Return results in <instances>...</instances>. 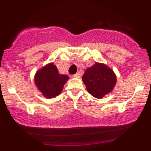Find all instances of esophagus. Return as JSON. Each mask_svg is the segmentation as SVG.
Instances as JSON below:
<instances>
[{"mask_svg": "<svg viewBox=\"0 0 151 151\" xmlns=\"http://www.w3.org/2000/svg\"><path fill=\"white\" fill-rule=\"evenodd\" d=\"M73 77H75V78H80V73H77V74H75L74 75H73Z\"/></svg>", "mask_w": 151, "mask_h": 151, "instance_id": "1", "label": "esophagus"}]
</instances>
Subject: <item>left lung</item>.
<instances>
[{
	"instance_id": "left-lung-1",
	"label": "left lung",
	"mask_w": 151,
	"mask_h": 151,
	"mask_svg": "<svg viewBox=\"0 0 151 151\" xmlns=\"http://www.w3.org/2000/svg\"><path fill=\"white\" fill-rule=\"evenodd\" d=\"M83 81L91 95L101 99L113 90L117 79L110 68L103 63H96L87 68L83 76Z\"/></svg>"
}]
</instances>
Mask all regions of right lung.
<instances>
[{
    "mask_svg": "<svg viewBox=\"0 0 151 151\" xmlns=\"http://www.w3.org/2000/svg\"><path fill=\"white\" fill-rule=\"evenodd\" d=\"M68 80V76L59 74L57 67L53 63H49L39 69L34 77L38 90L48 99L58 96Z\"/></svg>",
    "mask_w": 151,
    "mask_h": 151,
    "instance_id": "1",
    "label": "right lung"
}]
</instances>
